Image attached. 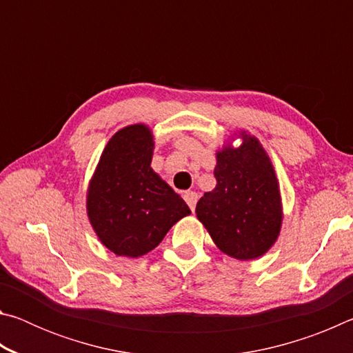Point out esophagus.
<instances>
[{
  "label": "esophagus",
  "instance_id": "obj_1",
  "mask_svg": "<svg viewBox=\"0 0 353 353\" xmlns=\"http://www.w3.org/2000/svg\"><path fill=\"white\" fill-rule=\"evenodd\" d=\"M183 199L187 202L188 207L191 208V212H194L196 208V202H198V194L194 193V191H185L183 193Z\"/></svg>",
  "mask_w": 353,
  "mask_h": 353
}]
</instances>
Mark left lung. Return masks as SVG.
Segmentation results:
<instances>
[{"label": "left lung", "instance_id": "left-lung-1", "mask_svg": "<svg viewBox=\"0 0 353 353\" xmlns=\"http://www.w3.org/2000/svg\"><path fill=\"white\" fill-rule=\"evenodd\" d=\"M241 146L216 152V187L196 205V216L214 244L236 260L259 259L279 238L282 199L270 157L254 135L241 132Z\"/></svg>", "mask_w": 353, "mask_h": 353}]
</instances>
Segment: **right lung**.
<instances>
[{
    "label": "right lung",
    "instance_id": "add662e5",
    "mask_svg": "<svg viewBox=\"0 0 353 353\" xmlns=\"http://www.w3.org/2000/svg\"><path fill=\"white\" fill-rule=\"evenodd\" d=\"M154 137L145 124L119 129L107 143L88 183L87 214L99 241L137 259L157 248L179 219L185 201L151 168Z\"/></svg>",
    "mask_w": 353,
    "mask_h": 353
}]
</instances>
